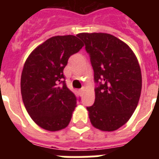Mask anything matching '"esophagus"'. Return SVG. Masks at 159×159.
<instances>
[{"mask_svg":"<svg viewBox=\"0 0 159 159\" xmlns=\"http://www.w3.org/2000/svg\"><path fill=\"white\" fill-rule=\"evenodd\" d=\"M84 92H85V87H82V88L79 90V92H80V94H81V96H82V95L84 94Z\"/></svg>","mask_w":159,"mask_h":159,"instance_id":"34e87169","label":"esophagus"}]
</instances>
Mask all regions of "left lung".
<instances>
[{"label": "left lung", "mask_w": 159, "mask_h": 159, "mask_svg": "<svg viewBox=\"0 0 159 159\" xmlns=\"http://www.w3.org/2000/svg\"><path fill=\"white\" fill-rule=\"evenodd\" d=\"M94 71L95 102L87 107L91 123L114 131L129 120L138 106L142 75L137 57L123 41L110 34L82 33Z\"/></svg>", "instance_id": "left-lung-1"}]
</instances>
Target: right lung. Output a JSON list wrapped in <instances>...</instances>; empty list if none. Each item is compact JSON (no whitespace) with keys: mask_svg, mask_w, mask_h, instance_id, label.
Wrapping results in <instances>:
<instances>
[{"mask_svg":"<svg viewBox=\"0 0 159 159\" xmlns=\"http://www.w3.org/2000/svg\"><path fill=\"white\" fill-rule=\"evenodd\" d=\"M83 43L77 36H54L38 46L24 65L20 89L31 119L46 130L66 128L77 101L67 88L63 69Z\"/></svg>","mask_w":159,"mask_h":159,"instance_id":"right-lung-1","label":"right lung"}]
</instances>
